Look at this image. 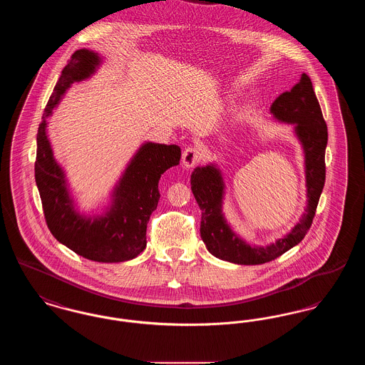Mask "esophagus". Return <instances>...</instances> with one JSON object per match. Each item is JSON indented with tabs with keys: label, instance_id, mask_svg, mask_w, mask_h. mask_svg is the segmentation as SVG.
Instances as JSON below:
<instances>
[{
	"label": "esophagus",
	"instance_id": "esophagus-1",
	"mask_svg": "<svg viewBox=\"0 0 365 365\" xmlns=\"http://www.w3.org/2000/svg\"><path fill=\"white\" fill-rule=\"evenodd\" d=\"M201 158H202V153H201V150H200L198 148L191 146V148H187V149H185V150H183V155H182V163H183V165H185V167L191 168V167L197 165V164L201 161Z\"/></svg>",
	"mask_w": 365,
	"mask_h": 365
}]
</instances>
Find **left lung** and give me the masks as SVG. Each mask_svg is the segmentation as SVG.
Here are the masks:
<instances>
[{
  "instance_id": "left-lung-1",
  "label": "left lung",
  "mask_w": 365,
  "mask_h": 365,
  "mask_svg": "<svg viewBox=\"0 0 365 365\" xmlns=\"http://www.w3.org/2000/svg\"><path fill=\"white\" fill-rule=\"evenodd\" d=\"M271 112L282 122L294 123L295 133L305 150L308 207L289 235L267 247H252L238 238L222 215L223 179L212 167H197L191 174V190L201 208V238L209 252L222 260L257 265L275 260L301 242L312 226L320 194L326 182L327 124L313 91L311 78L302 73L292 90L284 91L271 105Z\"/></svg>"
}]
</instances>
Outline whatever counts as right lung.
<instances>
[{
	"instance_id": "right-lung-1",
	"label": "right lung",
	"mask_w": 365,
	"mask_h": 365,
	"mask_svg": "<svg viewBox=\"0 0 365 365\" xmlns=\"http://www.w3.org/2000/svg\"><path fill=\"white\" fill-rule=\"evenodd\" d=\"M98 64L100 57L87 49L76 51L67 61L38 127L35 182L46 225L58 242L87 260L122 262L135 259L146 247L148 222L160 198V176L179 164L180 148L145 143L127 167L104 217L90 220L75 212L64 173L53 158L46 137V118L66 90L73 82L88 78Z\"/></svg>"
}]
</instances>
